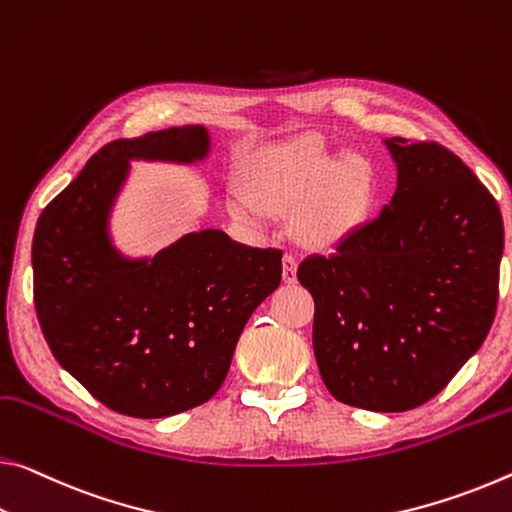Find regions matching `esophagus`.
<instances>
[{
	"label": "esophagus",
	"instance_id": "esophagus-1",
	"mask_svg": "<svg viewBox=\"0 0 512 512\" xmlns=\"http://www.w3.org/2000/svg\"><path fill=\"white\" fill-rule=\"evenodd\" d=\"M296 269H298L296 257L291 253H285V257H282V278H285L287 285L296 282Z\"/></svg>",
	"mask_w": 512,
	"mask_h": 512
}]
</instances>
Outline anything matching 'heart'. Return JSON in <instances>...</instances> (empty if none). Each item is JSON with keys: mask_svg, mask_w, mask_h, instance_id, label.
<instances>
[{"mask_svg": "<svg viewBox=\"0 0 512 512\" xmlns=\"http://www.w3.org/2000/svg\"><path fill=\"white\" fill-rule=\"evenodd\" d=\"M253 202L234 200L241 218L296 214L300 239L330 248L353 234L373 202L371 173L358 157H337L321 139H298L257 152L246 166Z\"/></svg>", "mask_w": 512, "mask_h": 512, "instance_id": "1", "label": "heart"}]
</instances>
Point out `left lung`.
Returning <instances> with one entry per match:
<instances>
[{
  "mask_svg": "<svg viewBox=\"0 0 512 512\" xmlns=\"http://www.w3.org/2000/svg\"><path fill=\"white\" fill-rule=\"evenodd\" d=\"M399 166L389 205L300 262L328 392L373 412L431 401L481 348L497 314L504 221L462 159L435 141L387 139Z\"/></svg>",
  "mask_w": 512,
  "mask_h": 512,
  "instance_id": "8db88e82",
  "label": "left lung"
}]
</instances>
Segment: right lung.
Masks as SVG:
<instances>
[{
  "label": "right lung",
  "instance_id": "right-lung-1",
  "mask_svg": "<svg viewBox=\"0 0 512 512\" xmlns=\"http://www.w3.org/2000/svg\"><path fill=\"white\" fill-rule=\"evenodd\" d=\"M207 150L200 125L111 141L38 218L40 328L61 367L120 415L170 417L212 399L250 314L280 285L282 250L221 230L186 234L150 262L113 250L107 216L129 159L186 164Z\"/></svg>",
  "mask_w": 512,
  "mask_h": 512
}]
</instances>
